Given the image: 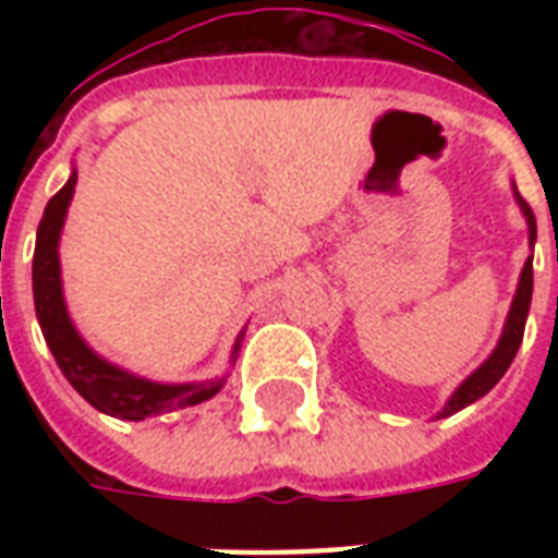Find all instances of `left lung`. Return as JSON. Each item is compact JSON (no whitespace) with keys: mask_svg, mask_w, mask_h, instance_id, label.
<instances>
[{"mask_svg":"<svg viewBox=\"0 0 558 558\" xmlns=\"http://www.w3.org/2000/svg\"><path fill=\"white\" fill-rule=\"evenodd\" d=\"M512 191H515V187H512ZM515 202L521 205V214L527 217L530 245H533L536 243V217H533V210H530L527 202L521 199L519 191H515ZM530 301H533V254H530L527 263H524V269H521L519 289H515V298H512L510 315H507V324H504L501 339H498V344H495V350L489 353V359H486L484 365L477 367L472 376H466V379L460 381V388L451 393L446 408H442L437 416L458 414V411H463L466 405H472V402H477L481 397H486V393L498 385V379L507 373V367L512 365V359H515V353H519L521 348L524 324H527L530 313Z\"/></svg>","mask_w":558,"mask_h":558,"instance_id":"obj_1","label":"left lung"}]
</instances>
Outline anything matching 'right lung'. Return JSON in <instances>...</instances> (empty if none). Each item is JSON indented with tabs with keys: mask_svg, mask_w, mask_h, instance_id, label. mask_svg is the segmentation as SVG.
Masks as SVG:
<instances>
[{
	"mask_svg": "<svg viewBox=\"0 0 558 558\" xmlns=\"http://www.w3.org/2000/svg\"><path fill=\"white\" fill-rule=\"evenodd\" d=\"M77 185V173L72 177L60 191L48 199L43 219L37 228V248H34V306H37V322L43 327L46 344L54 356L57 367L63 376L72 381V388L81 393L89 405L118 420H144V416H159L179 411V408L199 405L219 388L226 385V376L219 379L191 381V385H161L150 381L144 376L121 371L118 365L100 359L95 350L81 339V332L74 330L69 310H65L63 298V280H60V234H63L65 210L74 196ZM243 344V332L236 336L234 350H231V362H236Z\"/></svg>",
	"mask_w": 558,
	"mask_h": 558,
	"instance_id": "right-lung-1",
	"label": "right lung"
}]
</instances>
